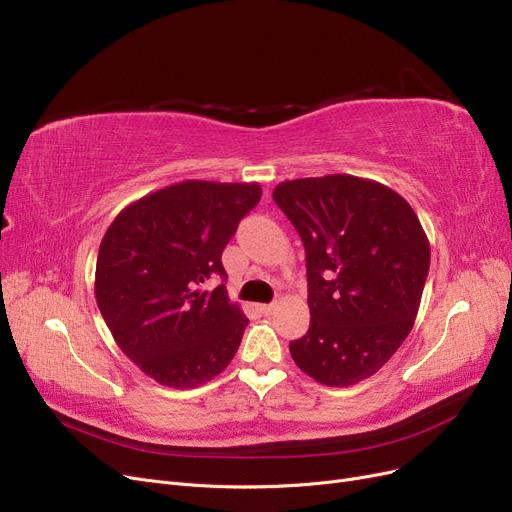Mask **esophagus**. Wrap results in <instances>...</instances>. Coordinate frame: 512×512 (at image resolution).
Here are the masks:
<instances>
[{
  "instance_id": "esophagus-1",
  "label": "esophagus",
  "mask_w": 512,
  "mask_h": 512,
  "mask_svg": "<svg viewBox=\"0 0 512 512\" xmlns=\"http://www.w3.org/2000/svg\"><path fill=\"white\" fill-rule=\"evenodd\" d=\"M276 310H278V304H263L261 306V312L266 314V316H272Z\"/></svg>"
}]
</instances>
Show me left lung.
Masks as SVG:
<instances>
[{
    "label": "left lung",
    "mask_w": 512,
    "mask_h": 512,
    "mask_svg": "<svg viewBox=\"0 0 512 512\" xmlns=\"http://www.w3.org/2000/svg\"><path fill=\"white\" fill-rule=\"evenodd\" d=\"M272 198L306 249L310 329L289 344L293 361L325 386L363 382L418 316L430 268L420 219L390 187L352 175L285 181Z\"/></svg>",
    "instance_id": "obj_1"
}]
</instances>
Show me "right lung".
<instances>
[{
    "instance_id": "obj_1",
    "label": "right lung",
    "mask_w": 512,
    "mask_h": 512,
    "mask_svg": "<svg viewBox=\"0 0 512 512\" xmlns=\"http://www.w3.org/2000/svg\"><path fill=\"white\" fill-rule=\"evenodd\" d=\"M257 183L183 181L126 206L103 236L94 295L120 350L162 386L196 388L234 358L249 325L221 253L257 206Z\"/></svg>"
}]
</instances>
